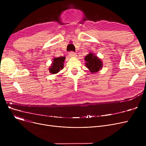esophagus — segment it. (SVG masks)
Segmentation results:
<instances>
[{
    "label": "esophagus",
    "instance_id": "obj_1",
    "mask_svg": "<svg viewBox=\"0 0 146 146\" xmlns=\"http://www.w3.org/2000/svg\"><path fill=\"white\" fill-rule=\"evenodd\" d=\"M69 56L70 57H75L76 56V52H74V51H70L69 52Z\"/></svg>",
    "mask_w": 146,
    "mask_h": 146
}]
</instances>
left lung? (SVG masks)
Wrapping results in <instances>:
<instances>
[{
  "mask_svg": "<svg viewBox=\"0 0 146 146\" xmlns=\"http://www.w3.org/2000/svg\"><path fill=\"white\" fill-rule=\"evenodd\" d=\"M86 66L91 73L98 72L102 67L101 59L95 56L93 53H90L85 57Z\"/></svg>",
  "mask_w": 146,
  "mask_h": 146,
  "instance_id": "obj_1",
  "label": "left lung"
}]
</instances>
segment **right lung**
Returning a JSON list of instances; mask_svg holds the SVG:
<instances>
[{"label":"right lung","instance_id":"obj_1","mask_svg":"<svg viewBox=\"0 0 146 146\" xmlns=\"http://www.w3.org/2000/svg\"><path fill=\"white\" fill-rule=\"evenodd\" d=\"M64 60L65 57H60L54 59L52 61L53 63L50 68V72H51V73H57L60 72V70H61V69H63Z\"/></svg>","mask_w":146,"mask_h":146}]
</instances>
